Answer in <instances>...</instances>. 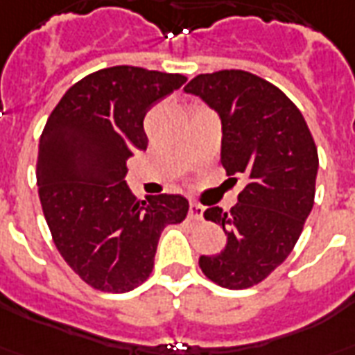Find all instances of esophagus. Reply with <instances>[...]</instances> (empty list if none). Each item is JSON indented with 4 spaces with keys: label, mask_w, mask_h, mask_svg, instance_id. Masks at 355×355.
Wrapping results in <instances>:
<instances>
[{
    "label": "esophagus",
    "mask_w": 355,
    "mask_h": 355,
    "mask_svg": "<svg viewBox=\"0 0 355 355\" xmlns=\"http://www.w3.org/2000/svg\"><path fill=\"white\" fill-rule=\"evenodd\" d=\"M203 205L190 203V218L191 220H201L203 218Z\"/></svg>",
    "instance_id": "obj_1"
}]
</instances>
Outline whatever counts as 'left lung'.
<instances>
[{"mask_svg":"<svg viewBox=\"0 0 355 355\" xmlns=\"http://www.w3.org/2000/svg\"><path fill=\"white\" fill-rule=\"evenodd\" d=\"M222 120V165L248 184L224 212L205 211L222 225L225 248L201 256L205 277L227 290L259 284L282 263L314 205L318 150L303 114L284 92L248 71L224 69L184 86Z\"/></svg>","mask_w":355,"mask_h":355,"instance_id":"1","label":"left lung"}]
</instances>
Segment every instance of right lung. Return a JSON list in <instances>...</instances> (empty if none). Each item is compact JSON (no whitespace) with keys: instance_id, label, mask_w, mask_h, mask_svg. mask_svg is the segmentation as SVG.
Instances as JSON below:
<instances>
[{"instance_id":"1","label":"right lung","mask_w":355,"mask_h":355,"mask_svg":"<svg viewBox=\"0 0 355 355\" xmlns=\"http://www.w3.org/2000/svg\"><path fill=\"white\" fill-rule=\"evenodd\" d=\"M184 75L116 65L73 84L46 120L37 156L39 199L58 252L92 288L124 293L150 277L167 224L188 214L182 196L139 201L125 162L146 150L143 120Z\"/></svg>"}]
</instances>
